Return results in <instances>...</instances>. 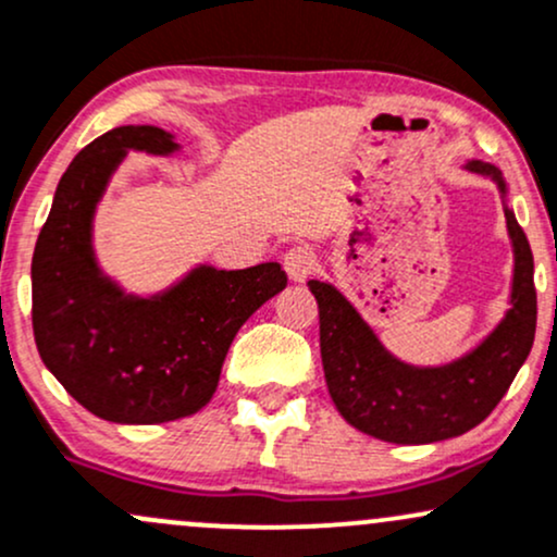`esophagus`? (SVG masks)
Segmentation results:
<instances>
[{
  "instance_id": "esophagus-1",
  "label": "esophagus",
  "mask_w": 557,
  "mask_h": 557,
  "mask_svg": "<svg viewBox=\"0 0 557 557\" xmlns=\"http://www.w3.org/2000/svg\"><path fill=\"white\" fill-rule=\"evenodd\" d=\"M283 267H285V272H288L290 283H307L317 267L314 250H311L309 246H293L288 253H285Z\"/></svg>"
}]
</instances>
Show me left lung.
<instances>
[{
  "label": "left lung",
  "instance_id": "obj_1",
  "mask_svg": "<svg viewBox=\"0 0 557 557\" xmlns=\"http://www.w3.org/2000/svg\"><path fill=\"white\" fill-rule=\"evenodd\" d=\"M466 169L488 176L505 198L507 185L497 166L468 161ZM505 219L516 256L510 309L479 346L438 368L396 359L344 293L309 280L320 307V351L330 399L348 425L391 444H433L462 436L499 405L527 362L536 330L534 256L507 203Z\"/></svg>",
  "mask_w": 557,
  "mask_h": 557
}]
</instances>
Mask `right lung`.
Instances as JSON below:
<instances>
[{"mask_svg": "<svg viewBox=\"0 0 557 557\" xmlns=\"http://www.w3.org/2000/svg\"><path fill=\"white\" fill-rule=\"evenodd\" d=\"M171 156L174 134L119 126L60 176L30 261V320L41 362L73 399L121 425L187 418L211 401L243 322L288 277L277 261L248 269L198 264L152 296L126 293L97 264V203L126 152Z\"/></svg>", "mask_w": 557, "mask_h": 557, "instance_id": "1", "label": "right lung"}]
</instances>
